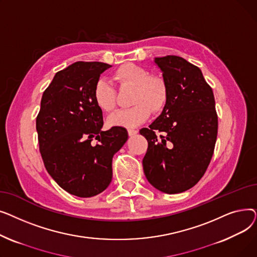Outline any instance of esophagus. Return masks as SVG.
I'll use <instances>...</instances> for the list:
<instances>
[{
	"label": "esophagus",
	"instance_id": "obj_1",
	"mask_svg": "<svg viewBox=\"0 0 257 257\" xmlns=\"http://www.w3.org/2000/svg\"><path fill=\"white\" fill-rule=\"evenodd\" d=\"M139 133L138 130H134V129H128V136L129 137H134L137 136V134Z\"/></svg>",
	"mask_w": 257,
	"mask_h": 257
}]
</instances>
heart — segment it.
<instances>
[{"mask_svg": "<svg viewBox=\"0 0 257 257\" xmlns=\"http://www.w3.org/2000/svg\"><path fill=\"white\" fill-rule=\"evenodd\" d=\"M113 80L121 87H131V104L128 109L118 110L107 118L110 127L134 128L149 118L152 111L159 112L168 102L166 81L150 75L146 67L136 63H124L114 71ZM92 99L100 110L110 112L115 107V91L108 81L99 79L92 89Z\"/></svg>", "mask_w": 257, "mask_h": 257, "instance_id": "heart-1", "label": "heart"}]
</instances>
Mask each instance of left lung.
Here are the masks:
<instances>
[{"mask_svg": "<svg viewBox=\"0 0 257 257\" xmlns=\"http://www.w3.org/2000/svg\"><path fill=\"white\" fill-rule=\"evenodd\" d=\"M168 86L163 112L141 134L148 141L146 178L158 191L179 194L203 176L213 154L218 116L211 87L198 66L178 56L154 58ZM163 133L157 138L155 130Z\"/></svg>", "mask_w": 257, "mask_h": 257, "instance_id": "left-lung-1", "label": "left lung"}]
</instances>
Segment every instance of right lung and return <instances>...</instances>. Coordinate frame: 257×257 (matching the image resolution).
I'll return each instance as SVG.
<instances>
[{
	"mask_svg": "<svg viewBox=\"0 0 257 257\" xmlns=\"http://www.w3.org/2000/svg\"><path fill=\"white\" fill-rule=\"evenodd\" d=\"M109 67L78 61L56 73L36 117L39 151L48 173L64 191L80 198L106 190L112 179V157L128 140L125 128L102 130V110L92 99L94 84Z\"/></svg>",
	"mask_w": 257,
	"mask_h": 257,
	"instance_id": "add662e5",
	"label": "right lung"
}]
</instances>
